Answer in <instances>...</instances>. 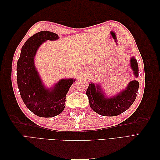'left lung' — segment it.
Segmentation results:
<instances>
[{"instance_id": "1", "label": "left lung", "mask_w": 160, "mask_h": 160, "mask_svg": "<svg viewBox=\"0 0 160 160\" xmlns=\"http://www.w3.org/2000/svg\"><path fill=\"white\" fill-rule=\"evenodd\" d=\"M131 68L135 77H138V65L134 57L130 59ZM139 89L138 81H130L120 93L112 98L105 97V94L99 85L91 83L86 94L88 95L91 108L95 112L103 116H116L128 110L136 99Z\"/></svg>"}]
</instances>
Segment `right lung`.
I'll use <instances>...</instances> for the list:
<instances>
[{
  "label": "right lung",
  "instance_id": "right-lung-1",
  "mask_svg": "<svg viewBox=\"0 0 160 160\" xmlns=\"http://www.w3.org/2000/svg\"><path fill=\"white\" fill-rule=\"evenodd\" d=\"M59 38L56 33L44 31L28 38L22 46L17 61V85L27 108L38 117L52 118L65 109L66 95L74 79H62L51 88H46L35 65L39 47L47 40Z\"/></svg>",
  "mask_w": 160,
  "mask_h": 160
}]
</instances>
